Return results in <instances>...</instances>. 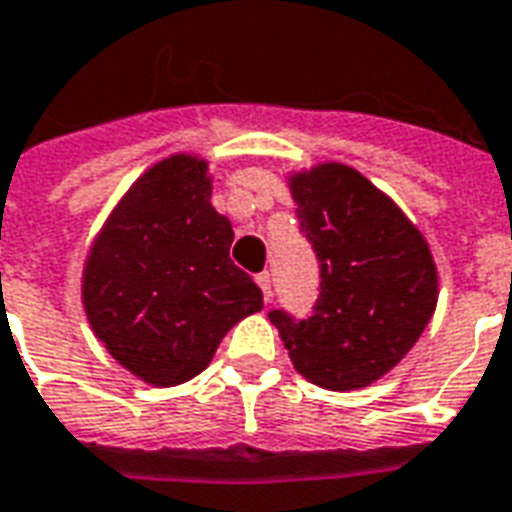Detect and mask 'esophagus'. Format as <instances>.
I'll return each instance as SVG.
<instances>
[{"instance_id": "obj_1", "label": "esophagus", "mask_w": 512, "mask_h": 512, "mask_svg": "<svg viewBox=\"0 0 512 512\" xmlns=\"http://www.w3.org/2000/svg\"><path fill=\"white\" fill-rule=\"evenodd\" d=\"M255 282L260 285V290H263V299H266V304L271 301V274L268 271H263V274H257Z\"/></svg>"}]
</instances>
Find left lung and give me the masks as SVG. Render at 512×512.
Masks as SVG:
<instances>
[{
	"label": "left lung",
	"instance_id": "left-lung-1",
	"mask_svg": "<svg viewBox=\"0 0 512 512\" xmlns=\"http://www.w3.org/2000/svg\"><path fill=\"white\" fill-rule=\"evenodd\" d=\"M301 233L321 263L310 318L271 310L290 362L323 389L351 392L414 348L439 301L425 235L370 180L337 161L288 178Z\"/></svg>",
	"mask_w": 512,
	"mask_h": 512
}]
</instances>
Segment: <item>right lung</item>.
<instances>
[{
	"label": "right lung",
	"mask_w": 512,
	"mask_h": 512,
	"mask_svg": "<svg viewBox=\"0 0 512 512\" xmlns=\"http://www.w3.org/2000/svg\"><path fill=\"white\" fill-rule=\"evenodd\" d=\"M230 244L233 224L211 205L205 158H164L123 194L90 246L82 304L128 373L183 384L211 365L235 323L263 310Z\"/></svg>",
	"instance_id": "add662e5"
}]
</instances>
